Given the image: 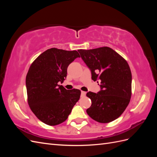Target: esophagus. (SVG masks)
I'll use <instances>...</instances> for the list:
<instances>
[{
  "label": "esophagus",
  "instance_id": "34e87169",
  "mask_svg": "<svg viewBox=\"0 0 157 157\" xmlns=\"http://www.w3.org/2000/svg\"><path fill=\"white\" fill-rule=\"evenodd\" d=\"M86 92H84V91H82V92H81V96L84 97V96H86Z\"/></svg>",
  "mask_w": 157,
  "mask_h": 157
}]
</instances>
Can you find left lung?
<instances>
[{
	"label": "left lung",
	"instance_id": "obj_1",
	"mask_svg": "<svg viewBox=\"0 0 157 157\" xmlns=\"http://www.w3.org/2000/svg\"><path fill=\"white\" fill-rule=\"evenodd\" d=\"M78 51L91 71L92 79L100 82V91L86 94L92 101L87 114L100 123L115 121L124 111L130 101L132 73L129 65L109 47Z\"/></svg>",
	"mask_w": 157,
	"mask_h": 157
}]
</instances>
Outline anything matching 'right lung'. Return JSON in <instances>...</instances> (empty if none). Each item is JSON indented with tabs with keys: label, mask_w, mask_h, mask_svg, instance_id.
<instances>
[{
	"label": "right lung",
	"mask_w": 157,
	"mask_h": 157,
	"mask_svg": "<svg viewBox=\"0 0 157 157\" xmlns=\"http://www.w3.org/2000/svg\"><path fill=\"white\" fill-rule=\"evenodd\" d=\"M77 51L52 48L33 61L26 76L27 101L33 113L44 124L56 126L67 120L80 96V90H66L62 83Z\"/></svg>",
	"instance_id": "add662e5"
}]
</instances>
